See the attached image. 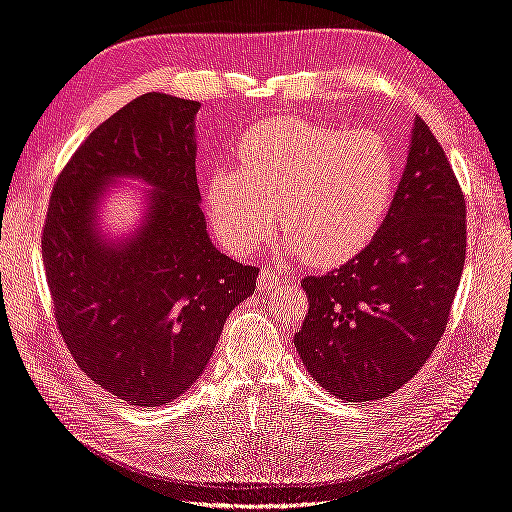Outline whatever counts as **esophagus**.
Returning a JSON list of instances; mask_svg holds the SVG:
<instances>
[{
  "label": "esophagus",
  "instance_id": "34e87169",
  "mask_svg": "<svg viewBox=\"0 0 512 512\" xmlns=\"http://www.w3.org/2000/svg\"><path fill=\"white\" fill-rule=\"evenodd\" d=\"M281 283H283L281 277H277L272 270H261V275L257 279V290L259 292H270V290H275L277 285H281Z\"/></svg>",
  "mask_w": 512,
  "mask_h": 512
}]
</instances>
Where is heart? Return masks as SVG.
<instances>
[{
    "mask_svg": "<svg viewBox=\"0 0 512 512\" xmlns=\"http://www.w3.org/2000/svg\"><path fill=\"white\" fill-rule=\"evenodd\" d=\"M237 157L205 181L211 227L235 255L257 251L281 218L290 251L344 264L382 227L395 189V157L375 130L281 117L248 128Z\"/></svg>",
    "mask_w": 512,
    "mask_h": 512,
    "instance_id": "b5f03b06",
    "label": "heart"
}]
</instances>
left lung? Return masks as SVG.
<instances>
[{
    "label": "left lung",
    "mask_w": 512,
    "mask_h": 512,
    "mask_svg": "<svg viewBox=\"0 0 512 512\" xmlns=\"http://www.w3.org/2000/svg\"><path fill=\"white\" fill-rule=\"evenodd\" d=\"M467 251L465 196L421 117L384 224L364 251L301 281L294 334L307 373L344 401H373L421 371L445 334Z\"/></svg>",
    "instance_id": "obj_1"
}]
</instances>
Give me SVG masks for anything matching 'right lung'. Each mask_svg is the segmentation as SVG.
Here are the masks:
<instances>
[{
	"label": "right lung",
	"mask_w": 512,
	"mask_h": 512,
	"mask_svg": "<svg viewBox=\"0 0 512 512\" xmlns=\"http://www.w3.org/2000/svg\"><path fill=\"white\" fill-rule=\"evenodd\" d=\"M200 104L144 93L82 141L54 185L41 237L56 325L76 364L130 406H163L205 371L259 268L211 244L196 181ZM153 189L122 243L97 229L105 187Z\"/></svg>",
	"instance_id": "obj_1"
}]
</instances>
